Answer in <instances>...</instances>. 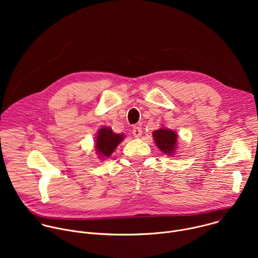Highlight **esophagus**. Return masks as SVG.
Masks as SVG:
<instances>
[{
	"mask_svg": "<svg viewBox=\"0 0 258 258\" xmlns=\"http://www.w3.org/2000/svg\"><path fill=\"white\" fill-rule=\"evenodd\" d=\"M142 128L140 126H134L133 128V135L136 137V138H139L142 136Z\"/></svg>",
	"mask_w": 258,
	"mask_h": 258,
	"instance_id": "obj_1",
	"label": "esophagus"
}]
</instances>
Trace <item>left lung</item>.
I'll return each mask as SVG.
<instances>
[{
  "instance_id": "left-lung-1",
  "label": "left lung",
  "mask_w": 258,
  "mask_h": 258,
  "mask_svg": "<svg viewBox=\"0 0 258 258\" xmlns=\"http://www.w3.org/2000/svg\"><path fill=\"white\" fill-rule=\"evenodd\" d=\"M153 138L158 148L167 155H173L176 148L177 135L169 128H159L153 132Z\"/></svg>"
}]
</instances>
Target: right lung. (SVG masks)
I'll list each match as a JSON object with an SVG mask.
<instances>
[{"instance_id": "1", "label": "right lung", "mask_w": 258, "mask_h": 258, "mask_svg": "<svg viewBox=\"0 0 258 258\" xmlns=\"http://www.w3.org/2000/svg\"><path fill=\"white\" fill-rule=\"evenodd\" d=\"M121 134H114L110 127H102L96 138V150L102 158L109 157L113 153L118 144L123 140Z\"/></svg>"}]
</instances>
